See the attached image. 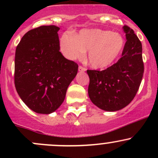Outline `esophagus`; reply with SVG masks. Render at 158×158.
<instances>
[{"label":"esophagus","mask_w":158,"mask_h":158,"mask_svg":"<svg viewBox=\"0 0 158 158\" xmlns=\"http://www.w3.org/2000/svg\"><path fill=\"white\" fill-rule=\"evenodd\" d=\"M79 71L81 72V73H83V72L85 71V69L84 67H82V66H79Z\"/></svg>","instance_id":"1"}]
</instances>
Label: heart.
Instances as JSON below:
<instances>
[{
  "instance_id": "obj_1",
  "label": "heart",
  "mask_w": 158,
  "mask_h": 158,
  "mask_svg": "<svg viewBox=\"0 0 158 158\" xmlns=\"http://www.w3.org/2000/svg\"><path fill=\"white\" fill-rule=\"evenodd\" d=\"M60 49L69 60H79L88 50L86 61L92 68L104 69L114 64L125 45L124 36L117 32L93 28L74 35L65 33L60 40Z\"/></svg>"
}]
</instances>
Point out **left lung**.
<instances>
[{"label": "left lung", "instance_id": "8db88e82", "mask_svg": "<svg viewBox=\"0 0 158 158\" xmlns=\"http://www.w3.org/2000/svg\"><path fill=\"white\" fill-rule=\"evenodd\" d=\"M122 28L127 41L118 61L102 71L87 70L89 98L104 111H118L128 106L135 98L144 74L141 41L129 27Z\"/></svg>", "mask_w": 158, "mask_h": 158}]
</instances>
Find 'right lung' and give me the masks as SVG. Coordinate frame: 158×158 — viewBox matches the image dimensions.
Returning a JSON list of instances; mask_svg holds the SVG:
<instances>
[{"label": "right lung", "mask_w": 158, "mask_h": 158, "mask_svg": "<svg viewBox=\"0 0 158 158\" xmlns=\"http://www.w3.org/2000/svg\"><path fill=\"white\" fill-rule=\"evenodd\" d=\"M60 27L41 26L25 33L15 52L14 84L32 111L50 114L63 102L78 65L60 52Z\"/></svg>", "instance_id": "obj_1"}]
</instances>
